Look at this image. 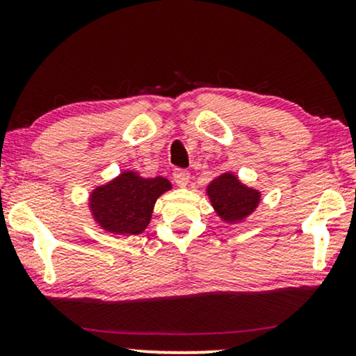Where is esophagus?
<instances>
[{"mask_svg":"<svg viewBox=\"0 0 356 356\" xmlns=\"http://www.w3.org/2000/svg\"><path fill=\"white\" fill-rule=\"evenodd\" d=\"M189 179H191V175H189V172H187V170L177 169L174 172V182L177 184L179 187H186L187 184H189Z\"/></svg>","mask_w":356,"mask_h":356,"instance_id":"34e87169","label":"esophagus"}]
</instances>
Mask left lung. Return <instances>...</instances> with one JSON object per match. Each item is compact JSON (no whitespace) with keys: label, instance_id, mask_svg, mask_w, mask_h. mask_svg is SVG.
<instances>
[{"label":"left lung","instance_id":"1","mask_svg":"<svg viewBox=\"0 0 356 356\" xmlns=\"http://www.w3.org/2000/svg\"><path fill=\"white\" fill-rule=\"evenodd\" d=\"M206 195L216 214L226 224H241L259 206V189L249 187L236 174L222 172L206 187Z\"/></svg>","mask_w":356,"mask_h":356}]
</instances>
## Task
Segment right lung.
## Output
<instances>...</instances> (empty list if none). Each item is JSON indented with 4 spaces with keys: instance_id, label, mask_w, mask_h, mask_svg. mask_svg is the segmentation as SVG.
<instances>
[{
    "instance_id": "1",
    "label": "right lung",
    "mask_w": 356,
    "mask_h": 356,
    "mask_svg": "<svg viewBox=\"0 0 356 356\" xmlns=\"http://www.w3.org/2000/svg\"><path fill=\"white\" fill-rule=\"evenodd\" d=\"M172 189L169 179L142 177L122 170L112 181L97 186L88 195V209L100 229L118 236H137L147 229L157 199Z\"/></svg>"
}]
</instances>
